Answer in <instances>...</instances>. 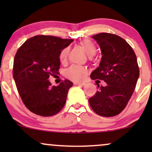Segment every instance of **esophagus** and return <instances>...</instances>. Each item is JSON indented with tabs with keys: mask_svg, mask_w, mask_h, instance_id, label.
Listing matches in <instances>:
<instances>
[{
	"mask_svg": "<svg viewBox=\"0 0 152 152\" xmlns=\"http://www.w3.org/2000/svg\"><path fill=\"white\" fill-rule=\"evenodd\" d=\"M85 84V83L83 82H74V85L75 86H83Z\"/></svg>",
	"mask_w": 152,
	"mask_h": 152,
	"instance_id": "1",
	"label": "esophagus"
}]
</instances>
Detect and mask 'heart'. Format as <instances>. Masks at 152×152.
Returning a JSON list of instances; mask_svg holds the SVG:
<instances>
[{"label":"heart","mask_w":152,"mask_h":152,"mask_svg":"<svg viewBox=\"0 0 152 152\" xmlns=\"http://www.w3.org/2000/svg\"><path fill=\"white\" fill-rule=\"evenodd\" d=\"M82 48L83 50L86 51L87 55L89 57L93 56L95 55L96 52V48L95 45L94 44L93 42L90 41V40H83L80 43ZM69 52V48L66 47L64 48V49L61 50L59 54V59L61 61H64L67 58L68 54ZM86 74V70L85 68L81 67V66H72L70 68L67 69L65 71L66 76L69 79L73 80V81H79L81 80L83 76Z\"/></svg>","instance_id":"obj_1"}]
</instances>
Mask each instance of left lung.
<instances>
[{
  "label": "left lung",
  "mask_w": 152,
  "mask_h": 152,
  "mask_svg": "<svg viewBox=\"0 0 152 152\" xmlns=\"http://www.w3.org/2000/svg\"><path fill=\"white\" fill-rule=\"evenodd\" d=\"M92 38L100 46L102 57L91 78L104 80L107 85L100 86L88 102L97 114L116 116L126 107L135 89L139 76L137 56L130 45L116 35L102 33Z\"/></svg>",
  "instance_id": "left-lung-1"
}]
</instances>
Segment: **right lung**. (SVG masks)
<instances>
[{
  "label": "right lung",
  "instance_id": "right-lung-1",
  "mask_svg": "<svg viewBox=\"0 0 152 152\" xmlns=\"http://www.w3.org/2000/svg\"><path fill=\"white\" fill-rule=\"evenodd\" d=\"M74 41L51 36L29 38L17 50L13 62V78L28 109L42 116L58 114L66 104L73 83L65 79L51 86L48 78L58 74L59 54Z\"/></svg>",
  "mask_w": 152,
  "mask_h": 152
}]
</instances>
